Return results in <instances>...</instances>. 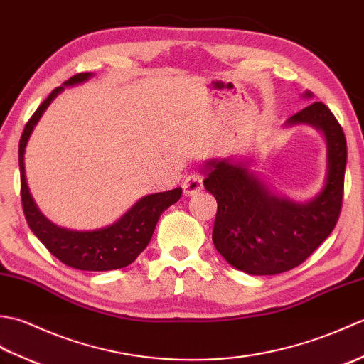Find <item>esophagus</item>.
Segmentation results:
<instances>
[{
	"mask_svg": "<svg viewBox=\"0 0 364 364\" xmlns=\"http://www.w3.org/2000/svg\"><path fill=\"white\" fill-rule=\"evenodd\" d=\"M203 189V178L194 173V175H189L186 180L183 181V192L184 196H194L198 194L200 191Z\"/></svg>",
	"mask_w": 364,
	"mask_h": 364,
	"instance_id": "34e87169",
	"label": "esophagus"
}]
</instances>
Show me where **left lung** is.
<instances>
[{
    "label": "left lung",
    "mask_w": 364,
    "mask_h": 364,
    "mask_svg": "<svg viewBox=\"0 0 364 364\" xmlns=\"http://www.w3.org/2000/svg\"><path fill=\"white\" fill-rule=\"evenodd\" d=\"M304 97L311 98V92ZM286 123H305L326 136V186L310 202L274 196L244 162L205 164L203 184L218 200L213 242L227 262L250 275H275L301 264L330 236L341 213L347 145L333 112L314 102Z\"/></svg>",
    "instance_id": "left-lung-1"
}]
</instances>
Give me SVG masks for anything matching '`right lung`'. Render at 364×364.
I'll return each mask as SVG.
<instances>
[{
  "label": "right lung",
  "mask_w": 364,
  "mask_h": 364,
  "mask_svg": "<svg viewBox=\"0 0 364 364\" xmlns=\"http://www.w3.org/2000/svg\"><path fill=\"white\" fill-rule=\"evenodd\" d=\"M90 76L92 73H76L63 86L54 89L46 97L45 102L37 107L20 137L18 164L23 213H25L29 228L38 237V241L50 250L51 255H54L59 261H63L65 266L80 270L102 272V270L127 267L144 252L150 242L161 214L170 205L180 200L183 191L181 188H176L172 191L159 192V194L145 196L112 225L94 231L60 228L38 211L34 198L29 192L25 175V149L28 139L37 125L38 119L42 117V114L53 100L58 97V94H60L65 86H75V84L84 82Z\"/></svg>",
  "instance_id": "add662e5"
}]
</instances>
